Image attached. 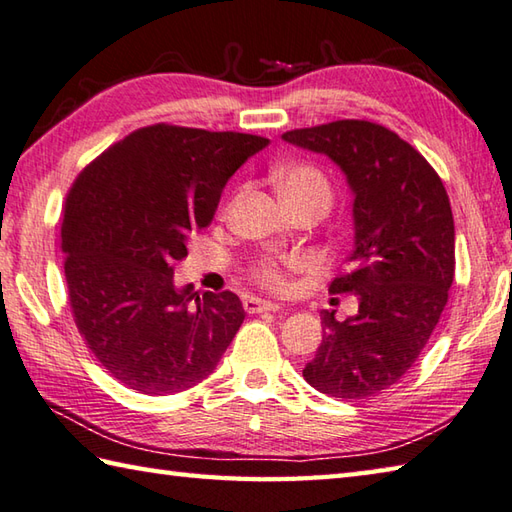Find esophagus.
<instances>
[{"instance_id": "1", "label": "esophagus", "mask_w": 512, "mask_h": 512, "mask_svg": "<svg viewBox=\"0 0 512 512\" xmlns=\"http://www.w3.org/2000/svg\"><path fill=\"white\" fill-rule=\"evenodd\" d=\"M244 308H246V313H264V310H279V304H275V302H266V299H262V297H248V299H244Z\"/></svg>"}]
</instances>
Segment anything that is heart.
Listing matches in <instances>:
<instances>
[{"label": "heart", "instance_id": "obj_1", "mask_svg": "<svg viewBox=\"0 0 512 512\" xmlns=\"http://www.w3.org/2000/svg\"><path fill=\"white\" fill-rule=\"evenodd\" d=\"M277 193L284 202H302V199H315V202L330 206L333 199V190H330L328 179L322 170L308 164H295L286 166L275 175ZM308 259L304 257H282V259H264L255 268V277L264 286L273 290H286L288 288V273L290 270L304 268Z\"/></svg>", "mask_w": 512, "mask_h": 512}]
</instances>
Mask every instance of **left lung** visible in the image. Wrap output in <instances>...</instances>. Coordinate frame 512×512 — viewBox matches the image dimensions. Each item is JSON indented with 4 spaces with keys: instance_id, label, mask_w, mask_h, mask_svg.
Here are the masks:
<instances>
[{
    "instance_id": "left-lung-1",
    "label": "left lung",
    "mask_w": 512,
    "mask_h": 512,
    "mask_svg": "<svg viewBox=\"0 0 512 512\" xmlns=\"http://www.w3.org/2000/svg\"><path fill=\"white\" fill-rule=\"evenodd\" d=\"M286 144L326 155L353 195V253L330 293L357 297V315L322 310V344L304 379L337 399L375 397L417 362L455 277V224L442 179L417 150L373 122L284 133Z\"/></svg>"
}]
</instances>
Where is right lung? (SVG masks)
Returning <instances> with one entry per match:
<instances>
[{
  "label": "right lung",
  "mask_w": 512,
  "mask_h": 512,
  "mask_svg": "<svg viewBox=\"0 0 512 512\" xmlns=\"http://www.w3.org/2000/svg\"><path fill=\"white\" fill-rule=\"evenodd\" d=\"M268 139L148 126L104 150L68 193L62 222L75 324L97 362L144 395L206 379L244 322L235 293L175 284L190 237L213 222L228 179Z\"/></svg>",
  "instance_id": "1"
}]
</instances>
